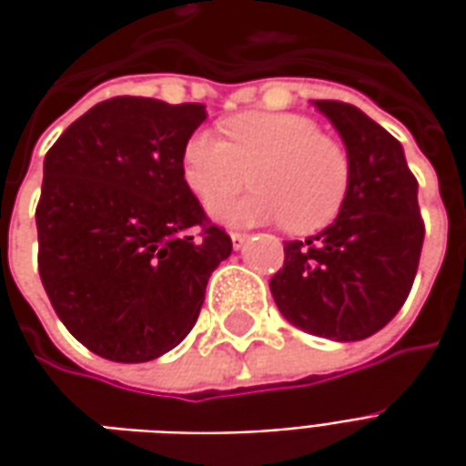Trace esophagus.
Masks as SVG:
<instances>
[{
	"label": "esophagus",
	"instance_id": "esophagus-1",
	"mask_svg": "<svg viewBox=\"0 0 466 466\" xmlns=\"http://www.w3.org/2000/svg\"><path fill=\"white\" fill-rule=\"evenodd\" d=\"M229 237H232L234 249H242L244 244H247V239H249V234H244V232H232Z\"/></svg>",
	"mask_w": 466,
	"mask_h": 466
}]
</instances>
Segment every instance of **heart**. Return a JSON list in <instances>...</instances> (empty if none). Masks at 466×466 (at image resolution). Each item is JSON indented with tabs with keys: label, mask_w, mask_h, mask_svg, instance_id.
<instances>
[{
	"label": "heart",
	"mask_w": 466,
	"mask_h": 466,
	"mask_svg": "<svg viewBox=\"0 0 466 466\" xmlns=\"http://www.w3.org/2000/svg\"><path fill=\"white\" fill-rule=\"evenodd\" d=\"M214 134H189L182 149L187 187L207 207L257 189L237 202L214 207L232 224L284 222L294 234H314L339 217L351 182L350 154L319 124L289 112H242Z\"/></svg>",
	"instance_id": "1"
}]
</instances>
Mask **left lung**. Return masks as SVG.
Instances as JSON below:
<instances>
[{"label":"left lung","instance_id":"obj_1","mask_svg":"<svg viewBox=\"0 0 466 466\" xmlns=\"http://www.w3.org/2000/svg\"><path fill=\"white\" fill-rule=\"evenodd\" d=\"M314 106L347 147L350 194L324 232L284 244L269 289L294 327L357 342L391 322L410 297L424 242L417 179L401 144L357 106L334 99Z\"/></svg>","mask_w":466,"mask_h":466}]
</instances>
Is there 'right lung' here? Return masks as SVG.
I'll return each instance as SVG.
<instances>
[{"instance_id":"obj_1","label":"right lung","mask_w":466,"mask_h":466,"mask_svg":"<svg viewBox=\"0 0 466 466\" xmlns=\"http://www.w3.org/2000/svg\"><path fill=\"white\" fill-rule=\"evenodd\" d=\"M204 105L115 96L45 157L39 277L69 332L112 361H149L192 332L232 239L187 187L182 149Z\"/></svg>"}]
</instances>
